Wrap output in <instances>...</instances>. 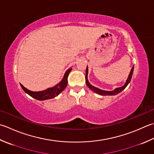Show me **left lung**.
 <instances>
[{"label": "left lung", "mask_w": 154, "mask_h": 154, "mask_svg": "<svg viewBox=\"0 0 154 154\" xmlns=\"http://www.w3.org/2000/svg\"><path fill=\"white\" fill-rule=\"evenodd\" d=\"M134 66H133V67L131 68L130 73L129 74L128 78L126 80V82L124 84V85H123L121 87H117V88L115 89L113 91H105V90H102L97 88V87H95L94 86H93L92 85L90 84L89 82L88 79H87V75H88V67L87 66V69H86V74H85V82H86V85L89 88L92 90L93 91H94L95 93H97L98 95H116L117 94H118L120 92H122L123 89H124L126 87L128 86V84L130 82V81L132 77V75H133V72H134Z\"/></svg>", "instance_id": "1"}]
</instances>
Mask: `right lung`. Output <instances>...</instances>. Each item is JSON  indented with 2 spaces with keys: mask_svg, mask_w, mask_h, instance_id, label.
Returning <instances> with one entry per match:
<instances>
[{
  "mask_svg": "<svg viewBox=\"0 0 154 154\" xmlns=\"http://www.w3.org/2000/svg\"><path fill=\"white\" fill-rule=\"evenodd\" d=\"M72 70V68H69L68 70L65 72V73L63 76V78L60 82L57 84L55 86L53 87H49L47 89L44 90V91H30L26 87H24L22 84H20L23 91H25L27 94L29 95L31 97L35 98L39 101H44L47 100V99H53L54 97H57L59 95L63 90H64L66 87L67 85V78L69 76V74Z\"/></svg>",
  "mask_w": 154,
  "mask_h": 154,
  "instance_id": "right-lung-1",
  "label": "right lung"
}]
</instances>
